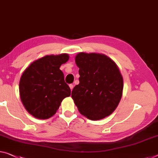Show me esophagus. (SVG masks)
Instances as JSON below:
<instances>
[{"mask_svg": "<svg viewBox=\"0 0 158 158\" xmlns=\"http://www.w3.org/2000/svg\"><path fill=\"white\" fill-rule=\"evenodd\" d=\"M69 87H70V88H71V90H73V84H70L69 85Z\"/></svg>", "mask_w": 158, "mask_h": 158, "instance_id": "1", "label": "esophagus"}]
</instances>
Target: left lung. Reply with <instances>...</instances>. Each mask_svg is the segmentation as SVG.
Segmentation results:
<instances>
[{"label": "left lung", "mask_w": 158, "mask_h": 158, "mask_svg": "<svg viewBox=\"0 0 158 158\" xmlns=\"http://www.w3.org/2000/svg\"><path fill=\"white\" fill-rule=\"evenodd\" d=\"M79 84L71 97L80 113L96 121L110 115L122 97L123 77L116 64L108 56L96 53H79Z\"/></svg>", "instance_id": "1"}]
</instances>
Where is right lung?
<instances>
[{
    "label": "right lung",
    "mask_w": 158,
    "mask_h": 158,
    "mask_svg": "<svg viewBox=\"0 0 158 158\" xmlns=\"http://www.w3.org/2000/svg\"><path fill=\"white\" fill-rule=\"evenodd\" d=\"M69 59L67 54L45 56L31 63L22 75L19 84L21 101L35 117H52L63 99L71 95V89L60 70Z\"/></svg>",
    "instance_id": "right-lung-1"
}]
</instances>
